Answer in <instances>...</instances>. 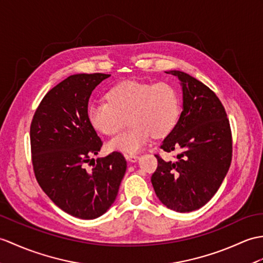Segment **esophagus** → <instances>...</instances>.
Masks as SVG:
<instances>
[{"label":"esophagus","mask_w":263,"mask_h":263,"mask_svg":"<svg viewBox=\"0 0 263 263\" xmlns=\"http://www.w3.org/2000/svg\"><path fill=\"white\" fill-rule=\"evenodd\" d=\"M125 158H126V159L129 160V161H131V162H136V161L138 160L139 156L136 155V154H130V155H126Z\"/></svg>","instance_id":"obj_1"}]
</instances>
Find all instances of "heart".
Wrapping results in <instances>:
<instances>
[{"mask_svg": "<svg viewBox=\"0 0 263 263\" xmlns=\"http://www.w3.org/2000/svg\"><path fill=\"white\" fill-rule=\"evenodd\" d=\"M107 101L88 106L91 126L105 136H113L127 124L131 127L107 142V150L136 154L151 137L163 138L174 130L179 117V100L167 83L123 82L107 91Z\"/></svg>", "mask_w": 263, "mask_h": 263, "instance_id": "heart-1", "label": "heart"}]
</instances>
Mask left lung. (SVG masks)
<instances>
[{
	"label": "left lung",
	"mask_w": 263,
	"mask_h": 263,
	"mask_svg": "<svg viewBox=\"0 0 263 263\" xmlns=\"http://www.w3.org/2000/svg\"><path fill=\"white\" fill-rule=\"evenodd\" d=\"M167 74L181 82L182 112L160 148L178 155L174 162L156 155L158 167L151 182L163 205L187 213L204 206L222 185L232 160V132L214 91L186 72Z\"/></svg>",
	"instance_id": "8db88e82"
}]
</instances>
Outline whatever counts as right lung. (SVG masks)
Returning <instances> with one entry per match:
<instances>
[{"label": "right lung", "instance_id": "add662e5", "mask_svg": "<svg viewBox=\"0 0 263 263\" xmlns=\"http://www.w3.org/2000/svg\"><path fill=\"white\" fill-rule=\"evenodd\" d=\"M111 75L76 74L45 95L30 126L35 179L47 196L67 214L82 219L103 215L114 203L126 170L119 151L94 160L102 140L88 120L91 91Z\"/></svg>", "mask_w": 263, "mask_h": 263}]
</instances>
